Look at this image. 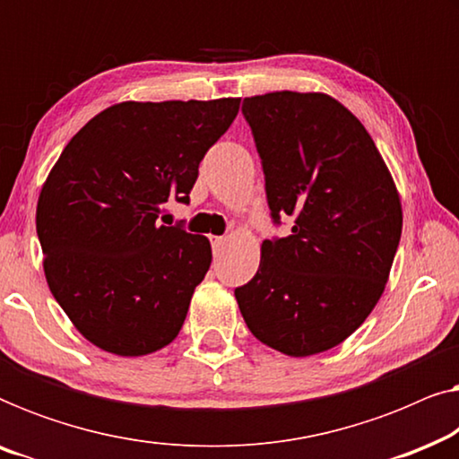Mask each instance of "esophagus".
Segmentation results:
<instances>
[{
	"instance_id": "esophagus-1",
	"label": "esophagus",
	"mask_w": 459,
	"mask_h": 459,
	"mask_svg": "<svg viewBox=\"0 0 459 459\" xmlns=\"http://www.w3.org/2000/svg\"><path fill=\"white\" fill-rule=\"evenodd\" d=\"M211 244H212V250H215V253H219V250L223 248L225 238H223V236H212V238H211Z\"/></svg>"
}]
</instances>
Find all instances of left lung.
<instances>
[{
	"label": "left lung",
	"instance_id": "left-lung-1",
	"mask_svg": "<svg viewBox=\"0 0 459 459\" xmlns=\"http://www.w3.org/2000/svg\"><path fill=\"white\" fill-rule=\"evenodd\" d=\"M273 223L292 234L261 244L255 278L236 288L248 330L290 357L349 338L378 303L403 212L388 167L353 112L325 93L244 98Z\"/></svg>",
	"mask_w": 459,
	"mask_h": 459
}]
</instances>
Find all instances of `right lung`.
Listing matches in <instances>:
<instances>
[{
    "label": "right lung",
    "instance_id": "obj_1",
    "mask_svg": "<svg viewBox=\"0 0 459 459\" xmlns=\"http://www.w3.org/2000/svg\"><path fill=\"white\" fill-rule=\"evenodd\" d=\"M238 108L240 98L121 102L62 150L37 203V236L49 290L91 344L140 357L179 334L211 242L162 225L160 212L190 203L200 160Z\"/></svg>",
    "mask_w": 459,
    "mask_h": 459
}]
</instances>
